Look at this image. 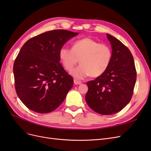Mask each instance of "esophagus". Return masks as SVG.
I'll return each instance as SVG.
<instances>
[{
	"instance_id": "esophagus-1",
	"label": "esophagus",
	"mask_w": 151,
	"mask_h": 151,
	"mask_svg": "<svg viewBox=\"0 0 151 151\" xmlns=\"http://www.w3.org/2000/svg\"><path fill=\"white\" fill-rule=\"evenodd\" d=\"M74 84H76V85H79V84H81V81H79L78 80H76V79L74 80Z\"/></svg>"
}]
</instances>
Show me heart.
Returning a JSON list of instances; mask_svg holds the SVG:
<instances>
[{
  "label": "heart",
  "instance_id": "obj_1",
  "mask_svg": "<svg viewBox=\"0 0 151 151\" xmlns=\"http://www.w3.org/2000/svg\"><path fill=\"white\" fill-rule=\"evenodd\" d=\"M59 58L63 66L70 72L79 60L81 65L71 73L75 78L82 79L89 76L98 77L103 74L110 65L112 50L106 44L85 38L75 42L72 49L62 47Z\"/></svg>",
  "mask_w": 151,
  "mask_h": 151
}]
</instances>
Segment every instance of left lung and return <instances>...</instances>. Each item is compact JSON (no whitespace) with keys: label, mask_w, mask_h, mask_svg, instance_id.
<instances>
[{"label":"left lung","mask_w":151,"mask_h":151,"mask_svg":"<svg viewBox=\"0 0 151 151\" xmlns=\"http://www.w3.org/2000/svg\"><path fill=\"white\" fill-rule=\"evenodd\" d=\"M112 59L103 74L87 83L86 101L98 113L108 115L124 108L130 102L137 79L134 57L125 45L110 35Z\"/></svg>","instance_id":"obj_1"}]
</instances>
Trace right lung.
Returning <instances> with one entry per match:
<instances>
[{
  "mask_svg": "<svg viewBox=\"0 0 151 151\" xmlns=\"http://www.w3.org/2000/svg\"><path fill=\"white\" fill-rule=\"evenodd\" d=\"M78 33L55 29L29 39L14 61L13 73L18 97L31 110L50 113L64 101L74 80L60 63L59 51Z\"/></svg>",
  "mask_w": 151,
  "mask_h": 151,
  "instance_id": "1",
  "label": "right lung"
}]
</instances>
